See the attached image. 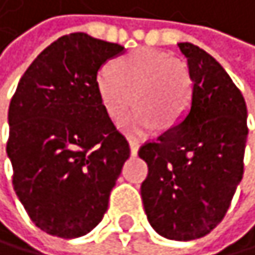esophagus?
<instances>
[{
  "mask_svg": "<svg viewBox=\"0 0 255 255\" xmlns=\"http://www.w3.org/2000/svg\"><path fill=\"white\" fill-rule=\"evenodd\" d=\"M138 150H139V142L138 141H130V153L134 156V155H138Z\"/></svg>",
  "mask_w": 255,
  "mask_h": 255,
  "instance_id": "1",
  "label": "esophagus"
}]
</instances>
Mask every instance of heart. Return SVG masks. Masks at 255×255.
<instances>
[{
    "label": "heart",
    "mask_w": 255,
    "mask_h": 255,
    "mask_svg": "<svg viewBox=\"0 0 255 255\" xmlns=\"http://www.w3.org/2000/svg\"><path fill=\"white\" fill-rule=\"evenodd\" d=\"M95 83L105 110L114 121L127 114L133 99L138 103L139 110L122 124L131 134L149 133L158 122L169 128L185 116L191 102L186 65L150 48L134 50L117 59L113 69H102Z\"/></svg>",
    "instance_id": "b5f03b06"
}]
</instances>
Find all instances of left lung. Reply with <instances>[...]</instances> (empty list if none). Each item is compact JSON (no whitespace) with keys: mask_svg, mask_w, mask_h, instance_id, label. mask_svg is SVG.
<instances>
[{"mask_svg":"<svg viewBox=\"0 0 255 255\" xmlns=\"http://www.w3.org/2000/svg\"><path fill=\"white\" fill-rule=\"evenodd\" d=\"M193 81L190 110L139 156L149 166L141 185L156 234L177 242L205 237L223 221L243 179L246 103L221 64L193 43H179Z\"/></svg>","mask_w":255,"mask_h":255,"instance_id":"1","label":"left lung"}]
</instances>
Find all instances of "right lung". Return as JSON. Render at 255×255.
Segmentation results:
<instances>
[{"instance_id": "right-lung-1", "label": "right lung", "mask_w": 255, "mask_h": 255, "mask_svg": "<svg viewBox=\"0 0 255 255\" xmlns=\"http://www.w3.org/2000/svg\"><path fill=\"white\" fill-rule=\"evenodd\" d=\"M124 53L84 32L62 35L28 67L9 105L6 152L31 221L61 238L89 234L130 156L97 91L102 65Z\"/></svg>"}]
</instances>
